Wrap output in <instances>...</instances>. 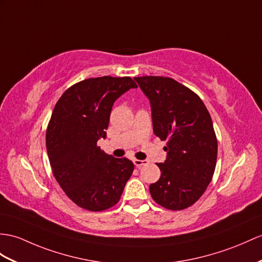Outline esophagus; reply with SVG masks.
<instances>
[{"label": "esophagus", "instance_id": "34e87169", "mask_svg": "<svg viewBox=\"0 0 262 262\" xmlns=\"http://www.w3.org/2000/svg\"><path fill=\"white\" fill-rule=\"evenodd\" d=\"M133 163H135L136 167H138V168H141L142 165L148 164V161H146V160H137V159H136V160L133 161Z\"/></svg>", "mask_w": 262, "mask_h": 262}]
</instances>
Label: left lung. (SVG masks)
<instances>
[{"label": "left lung", "instance_id": "8db88e82", "mask_svg": "<svg viewBox=\"0 0 262 262\" xmlns=\"http://www.w3.org/2000/svg\"><path fill=\"white\" fill-rule=\"evenodd\" d=\"M149 99L153 132L167 140L161 177L150 184L152 199L169 210H183L200 199L214 173L218 142L211 117L198 95L171 78H135Z\"/></svg>", "mask_w": 262, "mask_h": 262}]
</instances>
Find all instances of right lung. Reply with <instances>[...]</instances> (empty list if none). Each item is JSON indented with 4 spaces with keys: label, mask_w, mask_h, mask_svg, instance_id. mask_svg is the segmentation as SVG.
<instances>
[{
    "label": "right lung",
    "mask_w": 262,
    "mask_h": 262,
    "mask_svg": "<svg viewBox=\"0 0 262 262\" xmlns=\"http://www.w3.org/2000/svg\"><path fill=\"white\" fill-rule=\"evenodd\" d=\"M129 76H101L69 88L56 102L47 129V150L57 183L76 206L103 211L117 205L135 164L98 146L105 139L113 103L130 89Z\"/></svg>",
    "instance_id": "right-lung-1"
}]
</instances>
